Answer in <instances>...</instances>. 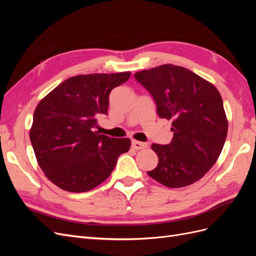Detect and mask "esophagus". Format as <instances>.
<instances>
[{"label":"esophagus","instance_id":"34e87169","mask_svg":"<svg viewBox=\"0 0 256 256\" xmlns=\"http://www.w3.org/2000/svg\"><path fill=\"white\" fill-rule=\"evenodd\" d=\"M132 147L136 150H140L146 148L147 144L143 143V142H138V141H132Z\"/></svg>","mask_w":256,"mask_h":256}]
</instances>
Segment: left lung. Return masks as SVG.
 Here are the masks:
<instances>
[{
	"instance_id": "8db88e82",
	"label": "left lung",
	"mask_w": 256,
	"mask_h": 256,
	"mask_svg": "<svg viewBox=\"0 0 256 256\" xmlns=\"http://www.w3.org/2000/svg\"><path fill=\"white\" fill-rule=\"evenodd\" d=\"M152 97L160 118L172 120L170 144H152L158 166L147 172L168 188L200 180L216 164L228 134L220 92L187 68L161 65L134 74Z\"/></svg>"
}]
</instances>
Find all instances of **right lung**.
I'll return each mask as SVG.
<instances>
[{"instance_id":"add662e5","label":"right lung","mask_w":256,"mask_h":256,"mask_svg":"<svg viewBox=\"0 0 256 256\" xmlns=\"http://www.w3.org/2000/svg\"><path fill=\"white\" fill-rule=\"evenodd\" d=\"M130 72L72 76L36 106L30 131L38 164L54 184L69 192H86L109 177L129 138L94 131L97 118L108 114L110 92Z\"/></svg>"}]
</instances>
